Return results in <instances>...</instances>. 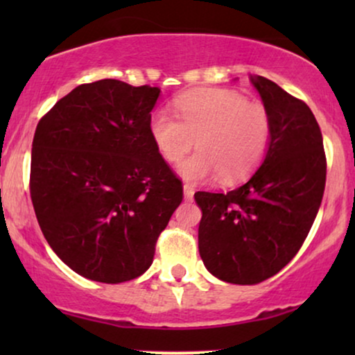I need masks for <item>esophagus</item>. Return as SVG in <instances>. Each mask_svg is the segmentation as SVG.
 Wrapping results in <instances>:
<instances>
[{
  "label": "esophagus",
  "instance_id": "esophagus-1",
  "mask_svg": "<svg viewBox=\"0 0 355 355\" xmlns=\"http://www.w3.org/2000/svg\"><path fill=\"white\" fill-rule=\"evenodd\" d=\"M184 197H186V200H192L193 198V187L189 182L184 184Z\"/></svg>",
  "mask_w": 355,
  "mask_h": 355
}]
</instances>
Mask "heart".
Returning a JSON list of instances; mask_svg holds the SVG:
<instances>
[{"instance_id": "obj_1", "label": "heart", "mask_w": 355, "mask_h": 355, "mask_svg": "<svg viewBox=\"0 0 355 355\" xmlns=\"http://www.w3.org/2000/svg\"><path fill=\"white\" fill-rule=\"evenodd\" d=\"M178 119L157 111L150 119V134L168 163H182L187 179L218 174L221 182L244 179L263 162L271 139V119L263 105L249 103L231 90H198L176 103Z\"/></svg>"}]
</instances>
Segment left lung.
Segmentation results:
<instances>
[{
  "mask_svg": "<svg viewBox=\"0 0 355 355\" xmlns=\"http://www.w3.org/2000/svg\"><path fill=\"white\" fill-rule=\"evenodd\" d=\"M271 119L265 162L230 192H197L198 252L207 270L232 284H259L294 259L322 203L323 137L312 110L266 77H252Z\"/></svg>",
  "mask_w": 355,
  "mask_h": 355,
  "instance_id": "left-lung-1",
  "label": "left lung"
}]
</instances>
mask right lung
I'll return each mask as SVG.
<instances>
[{"mask_svg": "<svg viewBox=\"0 0 355 355\" xmlns=\"http://www.w3.org/2000/svg\"><path fill=\"white\" fill-rule=\"evenodd\" d=\"M158 87L82 84L38 121L31 197L55 254L84 278L144 275L182 202V181L150 134Z\"/></svg>", "mask_w": 355, "mask_h": 355, "instance_id": "add662e5", "label": "right lung"}]
</instances>
